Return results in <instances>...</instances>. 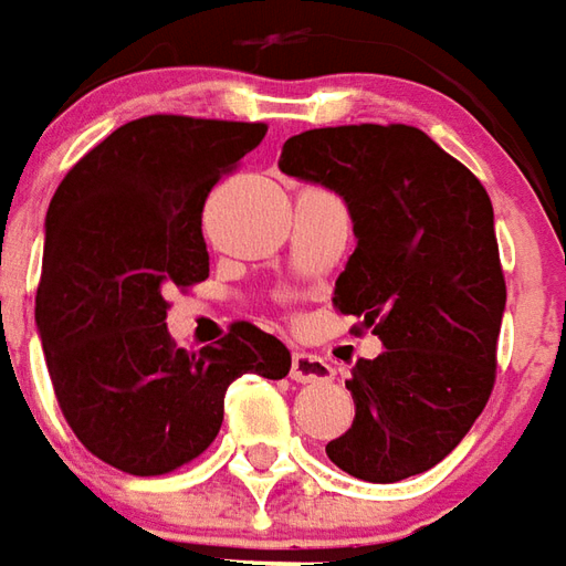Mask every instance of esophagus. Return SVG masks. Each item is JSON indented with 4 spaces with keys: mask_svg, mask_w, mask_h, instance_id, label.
<instances>
[{
    "mask_svg": "<svg viewBox=\"0 0 566 566\" xmlns=\"http://www.w3.org/2000/svg\"><path fill=\"white\" fill-rule=\"evenodd\" d=\"M332 366H328L323 356L316 354H304V350H295L292 354V368H290V378L295 384H326L332 380Z\"/></svg>",
    "mask_w": 566,
    "mask_h": 566,
    "instance_id": "obj_1",
    "label": "esophagus"
}]
</instances>
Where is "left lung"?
Returning <instances> with one entry per match:
<instances>
[{
  "mask_svg": "<svg viewBox=\"0 0 566 566\" xmlns=\"http://www.w3.org/2000/svg\"><path fill=\"white\" fill-rule=\"evenodd\" d=\"M280 170L347 203L356 250L332 302L387 347L356 363V418L328 460L375 484L420 475L463 442L494 390L506 280L491 198L408 124L304 130L283 143Z\"/></svg>",
  "mask_w": 566,
  "mask_h": 566,
  "instance_id": "obj_1",
  "label": "left lung"
}]
</instances>
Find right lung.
I'll return each mask as SVG.
<instances>
[{
    "label": "right lung",
    "mask_w": 566,
    "mask_h": 566,
    "mask_svg": "<svg viewBox=\"0 0 566 566\" xmlns=\"http://www.w3.org/2000/svg\"><path fill=\"white\" fill-rule=\"evenodd\" d=\"M264 134V124L136 118L51 198L35 292L48 375L78 442L122 472H174L210 448L231 380L290 375L286 344L252 323L198 354L167 332V290L210 276L203 200Z\"/></svg>",
    "instance_id": "obj_1"
}]
</instances>
